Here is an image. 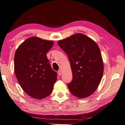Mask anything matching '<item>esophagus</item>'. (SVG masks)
<instances>
[{"mask_svg":"<svg viewBox=\"0 0 125 125\" xmlns=\"http://www.w3.org/2000/svg\"><path fill=\"white\" fill-rule=\"evenodd\" d=\"M62 71H61V70H59V71H58V72H57V73H58L59 75H61L62 74Z\"/></svg>","mask_w":125,"mask_h":125,"instance_id":"obj_1","label":"esophagus"}]
</instances>
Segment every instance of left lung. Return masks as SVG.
I'll return each mask as SVG.
<instances>
[{
    "label": "left lung",
    "instance_id": "left-lung-1",
    "mask_svg": "<svg viewBox=\"0 0 125 125\" xmlns=\"http://www.w3.org/2000/svg\"><path fill=\"white\" fill-rule=\"evenodd\" d=\"M66 53L73 74L68 84L71 93L79 98L91 95L97 90L104 73V62L98 44L91 38L76 33L57 42Z\"/></svg>",
    "mask_w": 125,
    "mask_h": 125
}]
</instances>
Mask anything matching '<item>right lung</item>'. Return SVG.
<instances>
[{"label": "right lung", "mask_w": 125, "mask_h": 125, "mask_svg": "<svg viewBox=\"0 0 125 125\" xmlns=\"http://www.w3.org/2000/svg\"><path fill=\"white\" fill-rule=\"evenodd\" d=\"M53 44L52 41L33 36L22 43L15 52V75L23 90L33 98L48 97L57 80L56 73L46 56Z\"/></svg>", "instance_id": "right-lung-1"}]
</instances>
